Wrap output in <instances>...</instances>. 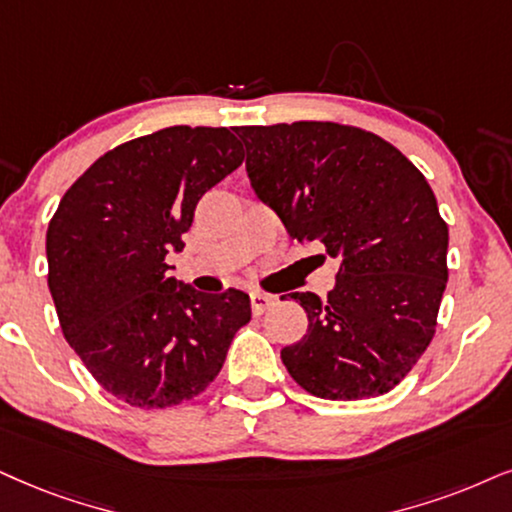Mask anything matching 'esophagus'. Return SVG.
<instances>
[{"instance_id": "1", "label": "esophagus", "mask_w": 512, "mask_h": 512, "mask_svg": "<svg viewBox=\"0 0 512 512\" xmlns=\"http://www.w3.org/2000/svg\"><path fill=\"white\" fill-rule=\"evenodd\" d=\"M250 302H252V312L255 314H264L271 304L276 302L274 295H267V293H252L250 295Z\"/></svg>"}]
</instances>
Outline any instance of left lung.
Returning <instances> with one entry per match:
<instances>
[{
  "label": "left lung",
  "instance_id": "8db88e82",
  "mask_svg": "<svg viewBox=\"0 0 512 512\" xmlns=\"http://www.w3.org/2000/svg\"><path fill=\"white\" fill-rule=\"evenodd\" d=\"M236 134L255 196L290 238L340 260L328 297L290 293L309 326L281 349L288 373L321 399L390 392L428 349L449 278V229L428 179L385 139L338 122Z\"/></svg>",
  "mask_w": 512,
  "mask_h": 512
}]
</instances>
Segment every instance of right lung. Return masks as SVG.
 Returning a JSON list of instances; mask_svg holds the SVG:
<instances>
[{
  "instance_id": "1",
  "label": "right lung",
  "mask_w": 512,
  "mask_h": 512,
  "mask_svg": "<svg viewBox=\"0 0 512 512\" xmlns=\"http://www.w3.org/2000/svg\"><path fill=\"white\" fill-rule=\"evenodd\" d=\"M241 163V141L226 127L160 129L101 155L49 222V290L63 335L129 406L196 397L250 321L248 293H200L165 262L184 250L198 200Z\"/></svg>"
}]
</instances>
